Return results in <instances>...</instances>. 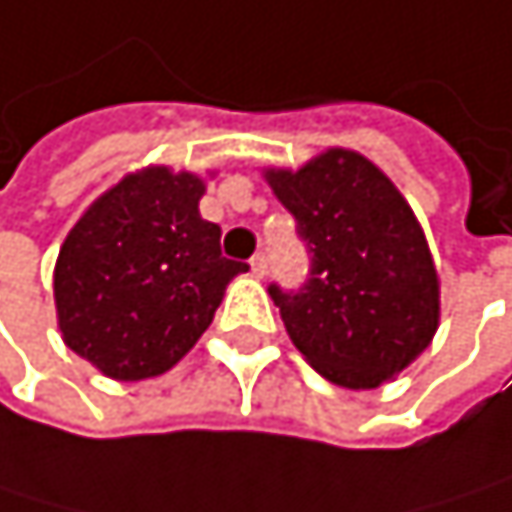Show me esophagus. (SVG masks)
I'll return each mask as SVG.
<instances>
[{
	"mask_svg": "<svg viewBox=\"0 0 512 512\" xmlns=\"http://www.w3.org/2000/svg\"><path fill=\"white\" fill-rule=\"evenodd\" d=\"M248 270H251L254 279H264V276H267V258H264V254H254L251 264H248Z\"/></svg>",
	"mask_w": 512,
	"mask_h": 512,
	"instance_id": "34e87169",
	"label": "esophagus"
}]
</instances>
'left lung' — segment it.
Returning <instances> with one entry per match:
<instances>
[{
    "label": "left lung",
    "mask_w": 512,
    "mask_h": 512,
    "mask_svg": "<svg viewBox=\"0 0 512 512\" xmlns=\"http://www.w3.org/2000/svg\"><path fill=\"white\" fill-rule=\"evenodd\" d=\"M264 178L312 251L300 291L270 285L291 343L340 388L391 382L440 324V276L416 212L352 148H327L300 169L267 166Z\"/></svg>",
    "instance_id": "obj_1"
}]
</instances>
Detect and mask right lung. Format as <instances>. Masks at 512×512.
<instances>
[{"mask_svg":"<svg viewBox=\"0 0 512 512\" xmlns=\"http://www.w3.org/2000/svg\"><path fill=\"white\" fill-rule=\"evenodd\" d=\"M203 194L197 172L142 166L66 233L54 267L57 324L102 376L139 382L172 370L248 270L221 258V227L200 215Z\"/></svg>","mask_w":512,"mask_h":512,"instance_id":"1","label":"right lung"}]
</instances>
